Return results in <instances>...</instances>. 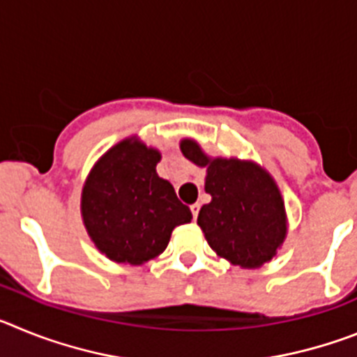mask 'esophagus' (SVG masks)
Here are the masks:
<instances>
[{
  "instance_id": "34e87169",
  "label": "esophagus",
  "mask_w": 357,
  "mask_h": 357,
  "mask_svg": "<svg viewBox=\"0 0 357 357\" xmlns=\"http://www.w3.org/2000/svg\"><path fill=\"white\" fill-rule=\"evenodd\" d=\"M191 213H193V218L197 220L198 213H200V204H193V206H191Z\"/></svg>"
}]
</instances>
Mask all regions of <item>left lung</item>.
<instances>
[{"label": "left lung", "mask_w": 357, "mask_h": 357, "mask_svg": "<svg viewBox=\"0 0 357 357\" xmlns=\"http://www.w3.org/2000/svg\"><path fill=\"white\" fill-rule=\"evenodd\" d=\"M185 159L207 168L211 202L198 213V225L220 257L241 268L272 261L288 232L284 200L272 175L259 164L239 159H211L200 144L184 139Z\"/></svg>", "instance_id": "1"}]
</instances>
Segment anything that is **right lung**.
<instances>
[{"label": "right lung", "mask_w": 357, "mask_h": 357, "mask_svg": "<svg viewBox=\"0 0 357 357\" xmlns=\"http://www.w3.org/2000/svg\"><path fill=\"white\" fill-rule=\"evenodd\" d=\"M159 160V150L128 137L103 153L85 181L84 225L98 250L114 263L155 259L168 247L173 229L193 218L173 185L157 175Z\"/></svg>", "instance_id": "1"}]
</instances>
